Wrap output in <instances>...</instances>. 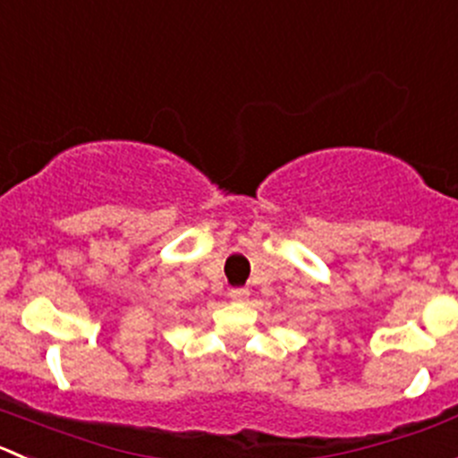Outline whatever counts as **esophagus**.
<instances>
[{
	"mask_svg": "<svg viewBox=\"0 0 458 458\" xmlns=\"http://www.w3.org/2000/svg\"><path fill=\"white\" fill-rule=\"evenodd\" d=\"M248 295H250L248 288H233V291H230V300L233 301H243Z\"/></svg>",
	"mask_w": 458,
	"mask_h": 458,
	"instance_id": "esophagus-1",
	"label": "esophagus"
}]
</instances>
